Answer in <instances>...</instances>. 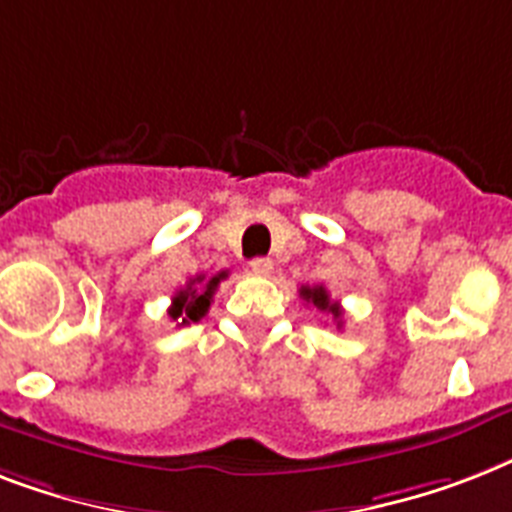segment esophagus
Returning a JSON list of instances; mask_svg holds the SVG:
<instances>
[{
  "mask_svg": "<svg viewBox=\"0 0 512 512\" xmlns=\"http://www.w3.org/2000/svg\"><path fill=\"white\" fill-rule=\"evenodd\" d=\"M249 270L257 273V276H268L273 270V260L270 257H255V260H249Z\"/></svg>",
  "mask_w": 512,
  "mask_h": 512,
  "instance_id": "esophagus-1",
  "label": "esophagus"
}]
</instances>
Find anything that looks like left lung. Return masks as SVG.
<instances>
[{
  "label": "left lung",
  "instance_id": "1",
  "mask_svg": "<svg viewBox=\"0 0 512 512\" xmlns=\"http://www.w3.org/2000/svg\"><path fill=\"white\" fill-rule=\"evenodd\" d=\"M299 297L318 307V310H323V313H331L334 318H342V307H339V302H331V297H328V292L323 286H302V289H299Z\"/></svg>",
  "mask_w": 512,
  "mask_h": 512
}]
</instances>
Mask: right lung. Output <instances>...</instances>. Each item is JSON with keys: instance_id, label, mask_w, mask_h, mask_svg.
<instances>
[{"instance_id": "1", "label": "right lung", "mask_w": 512, "mask_h": 512, "mask_svg": "<svg viewBox=\"0 0 512 512\" xmlns=\"http://www.w3.org/2000/svg\"><path fill=\"white\" fill-rule=\"evenodd\" d=\"M226 270L215 273L213 278L194 276L189 278V284L184 289H178L173 302L168 307V315L173 321H178V326H186V323L202 321L210 310V302H213V294L218 289V284L226 278Z\"/></svg>"}]
</instances>
